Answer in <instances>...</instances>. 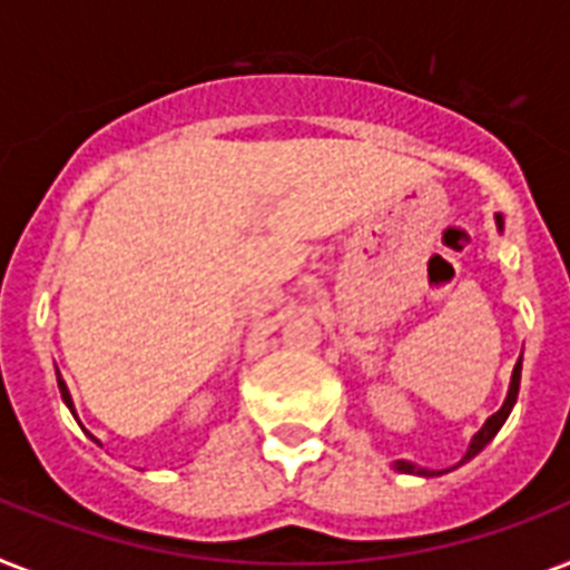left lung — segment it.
I'll use <instances>...</instances> for the list:
<instances>
[{
  "mask_svg": "<svg viewBox=\"0 0 570 570\" xmlns=\"http://www.w3.org/2000/svg\"><path fill=\"white\" fill-rule=\"evenodd\" d=\"M498 228H503V222L501 216H498ZM518 383H521V360L515 363V372H512V383H510V395H507V401H503V406L498 410V413L492 415V419L485 421L483 428H480V433L474 439H471V448L469 453H465V460H471V456H478L480 451H483L489 442H492V436L501 430V424L507 421V415H510L512 404H515V397H518ZM462 460V462H465ZM395 469L397 471H404V474H424V478H433V474H445V471H424V469H415L413 462H395Z\"/></svg>",
  "mask_w": 570,
  "mask_h": 570,
  "instance_id": "8db88e82",
  "label": "left lung"
}]
</instances>
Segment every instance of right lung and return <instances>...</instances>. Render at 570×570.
Masks as SVG:
<instances>
[{
	"instance_id": "add662e5",
	"label": "right lung",
	"mask_w": 570,
	"mask_h": 570,
	"mask_svg": "<svg viewBox=\"0 0 570 570\" xmlns=\"http://www.w3.org/2000/svg\"><path fill=\"white\" fill-rule=\"evenodd\" d=\"M58 386H60V397H63V401H67L69 410H72V397H69V392H67V383H63V381H60V377H58Z\"/></svg>"
}]
</instances>
